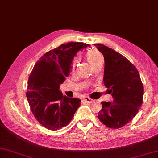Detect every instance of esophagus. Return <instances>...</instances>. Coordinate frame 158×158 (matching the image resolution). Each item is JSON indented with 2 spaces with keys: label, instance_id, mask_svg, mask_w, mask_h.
Listing matches in <instances>:
<instances>
[{
  "label": "esophagus",
  "instance_id": "esophagus-1",
  "mask_svg": "<svg viewBox=\"0 0 158 158\" xmlns=\"http://www.w3.org/2000/svg\"><path fill=\"white\" fill-rule=\"evenodd\" d=\"M83 100H84V101L86 103H88V104H91V103H93L94 102V100L91 99V98H89V97H88V96L84 97V98H83Z\"/></svg>",
  "mask_w": 158,
  "mask_h": 158
}]
</instances>
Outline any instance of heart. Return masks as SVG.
I'll return each instance as SVG.
<instances>
[{
  "label": "heart",
  "instance_id": "1",
  "mask_svg": "<svg viewBox=\"0 0 158 158\" xmlns=\"http://www.w3.org/2000/svg\"><path fill=\"white\" fill-rule=\"evenodd\" d=\"M85 58L93 67L99 64L103 63L102 53L96 49L88 50L85 53ZM73 69L74 65H73Z\"/></svg>",
  "mask_w": 158,
  "mask_h": 158
}]
</instances>
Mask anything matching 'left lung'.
<instances>
[{
	"mask_svg": "<svg viewBox=\"0 0 158 158\" xmlns=\"http://www.w3.org/2000/svg\"><path fill=\"white\" fill-rule=\"evenodd\" d=\"M105 59L103 81L113 98L102 102L98 118L110 128L118 129L129 123L143 103V85L138 70L128 59L100 43L94 44Z\"/></svg>",
	"mask_w": 158,
	"mask_h": 158,
	"instance_id": "8db88e82",
	"label": "left lung"
}]
</instances>
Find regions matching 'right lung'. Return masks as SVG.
<instances>
[{
	"instance_id": "1",
	"label": "right lung",
	"mask_w": 158,
	"mask_h": 158,
	"mask_svg": "<svg viewBox=\"0 0 158 158\" xmlns=\"http://www.w3.org/2000/svg\"><path fill=\"white\" fill-rule=\"evenodd\" d=\"M88 46L80 42L62 44L45 53L31 73L26 97L36 119L47 129L68 125L81 105V100L63 96L59 88L71 71L74 56Z\"/></svg>"
}]
</instances>
